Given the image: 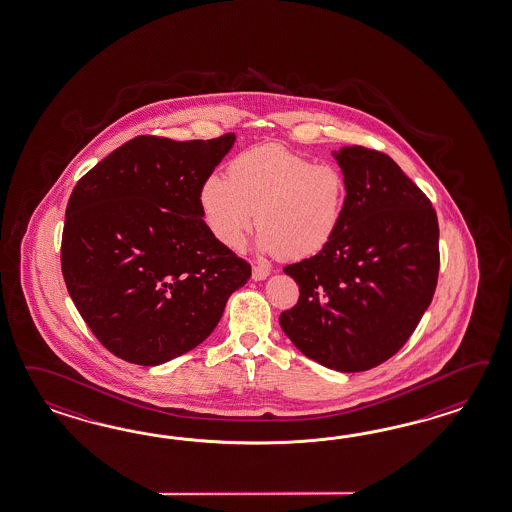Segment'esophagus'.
Instances as JSON below:
<instances>
[{
	"label": "esophagus",
	"instance_id": "1",
	"mask_svg": "<svg viewBox=\"0 0 512 512\" xmlns=\"http://www.w3.org/2000/svg\"><path fill=\"white\" fill-rule=\"evenodd\" d=\"M270 275V270L266 268V266H259V264H255L253 266V270H251V277L255 279V281H262V279H266Z\"/></svg>",
	"mask_w": 512,
	"mask_h": 512
}]
</instances>
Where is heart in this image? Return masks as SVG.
<instances>
[{
	"label": "heart",
	"instance_id": "heart-1",
	"mask_svg": "<svg viewBox=\"0 0 512 512\" xmlns=\"http://www.w3.org/2000/svg\"><path fill=\"white\" fill-rule=\"evenodd\" d=\"M348 183L331 164H314L281 144L237 155L227 177L211 174L200 188L203 220L212 237L240 250L257 218L259 246L300 261L324 251L344 220Z\"/></svg>",
	"mask_w": 512,
	"mask_h": 512
}]
</instances>
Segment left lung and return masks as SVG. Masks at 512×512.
<instances>
[{"mask_svg": "<svg viewBox=\"0 0 512 512\" xmlns=\"http://www.w3.org/2000/svg\"><path fill=\"white\" fill-rule=\"evenodd\" d=\"M348 205L333 242L285 266L298 303L279 324L312 361L364 372L403 348L437 288V212L387 153L346 146L335 153Z\"/></svg>", "mask_w": 512, "mask_h": 512, "instance_id": "left-lung-1", "label": "left lung"}]
</instances>
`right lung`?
<instances>
[{"mask_svg": "<svg viewBox=\"0 0 512 512\" xmlns=\"http://www.w3.org/2000/svg\"><path fill=\"white\" fill-rule=\"evenodd\" d=\"M235 142L142 135L83 175L66 205L70 298L113 355L157 366L196 348L248 283L250 262L212 237L200 188Z\"/></svg>", "mask_w": 512, "mask_h": 512, "instance_id": "obj_1", "label": "right lung"}]
</instances>
